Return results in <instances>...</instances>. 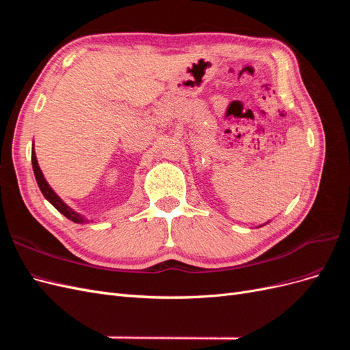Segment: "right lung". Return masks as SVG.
<instances>
[{"instance_id":"1","label":"right lung","mask_w":350,"mask_h":350,"mask_svg":"<svg viewBox=\"0 0 350 350\" xmlns=\"http://www.w3.org/2000/svg\"><path fill=\"white\" fill-rule=\"evenodd\" d=\"M31 166H33V172H35V178H36V183L39 185V189L42 191V194H44V197L49 201V203L54 206L61 215H64L67 219L72 220L74 224H84V221H86V224H88V219H84V216L79 215L77 211H74L71 207H68L64 203V201H62L55 194L54 189L49 187V184L46 183L44 174H42V171H40L39 163H38V159H36V153H35L33 149H31Z\"/></svg>"}]
</instances>
